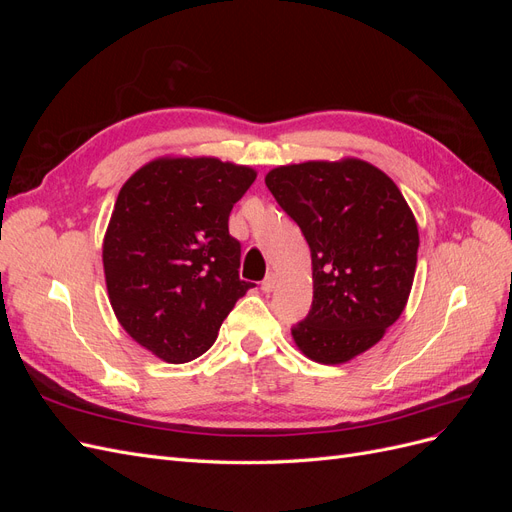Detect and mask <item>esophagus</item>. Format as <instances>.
<instances>
[{"label":"esophagus","instance_id":"obj_1","mask_svg":"<svg viewBox=\"0 0 512 512\" xmlns=\"http://www.w3.org/2000/svg\"><path fill=\"white\" fill-rule=\"evenodd\" d=\"M275 282H277V275L271 271L265 280H262V292H271L275 288Z\"/></svg>","mask_w":512,"mask_h":512}]
</instances>
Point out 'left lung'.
<instances>
[{"label": "left lung", "instance_id": "1", "mask_svg": "<svg viewBox=\"0 0 512 512\" xmlns=\"http://www.w3.org/2000/svg\"><path fill=\"white\" fill-rule=\"evenodd\" d=\"M267 188L312 252L314 301L292 329L316 363L342 365L376 346L406 309L416 218L395 181L359 158L271 168Z\"/></svg>", "mask_w": 512, "mask_h": 512}]
</instances>
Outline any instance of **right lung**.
I'll list each match as a JSON object with an SVG mask.
<instances>
[{
  "label": "right lung",
  "instance_id": "add662e5",
  "mask_svg": "<svg viewBox=\"0 0 512 512\" xmlns=\"http://www.w3.org/2000/svg\"><path fill=\"white\" fill-rule=\"evenodd\" d=\"M256 170L213 156H162L121 185L102 241L113 312L134 342L166 363L207 352L254 284L239 280L232 205Z\"/></svg>",
  "mask_w": 512,
  "mask_h": 512
}]
</instances>
